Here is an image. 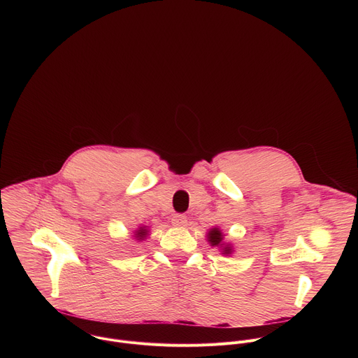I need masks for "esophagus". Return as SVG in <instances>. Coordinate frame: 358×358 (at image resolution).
Returning a JSON list of instances; mask_svg holds the SVG:
<instances>
[{"mask_svg":"<svg viewBox=\"0 0 358 358\" xmlns=\"http://www.w3.org/2000/svg\"><path fill=\"white\" fill-rule=\"evenodd\" d=\"M171 222L174 227H184L187 224V217L184 214H176L171 218Z\"/></svg>","mask_w":358,"mask_h":358,"instance_id":"obj_1","label":"esophagus"}]
</instances>
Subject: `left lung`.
<instances>
[{
  "mask_svg": "<svg viewBox=\"0 0 358 358\" xmlns=\"http://www.w3.org/2000/svg\"><path fill=\"white\" fill-rule=\"evenodd\" d=\"M222 234H221V231L218 229V228H214V229H211L210 231V234H208V241L211 242V245H214V246H218L220 243H221V241H222ZM224 253H231V248L229 246H225L224 248Z\"/></svg>",
  "mask_w": 358,
  "mask_h": 358,
  "instance_id": "1",
  "label": "left lung"
}]
</instances>
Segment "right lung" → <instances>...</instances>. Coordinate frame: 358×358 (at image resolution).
Here are the masks:
<instances>
[{"mask_svg": "<svg viewBox=\"0 0 358 358\" xmlns=\"http://www.w3.org/2000/svg\"><path fill=\"white\" fill-rule=\"evenodd\" d=\"M145 235H147V231H145L144 228H140V229L136 232V238H137V239H144Z\"/></svg>", "mask_w": 358, "mask_h": 358, "instance_id": "1", "label": "right lung"}]
</instances>
